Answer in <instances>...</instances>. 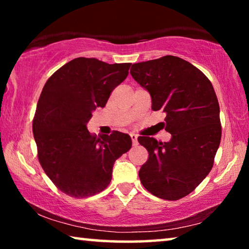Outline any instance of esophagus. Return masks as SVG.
Masks as SVG:
<instances>
[{"mask_svg":"<svg viewBox=\"0 0 249 249\" xmlns=\"http://www.w3.org/2000/svg\"><path fill=\"white\" fill-rule=\"evenodd\" d=\"M130 138H132L133 146H137V145H138V142H137V135H136V134H130Z\"/></svg>","mask_w":249,"mask_h":249,"instance_id":"esophagus-1","label":"esophagus"}]
</instances>
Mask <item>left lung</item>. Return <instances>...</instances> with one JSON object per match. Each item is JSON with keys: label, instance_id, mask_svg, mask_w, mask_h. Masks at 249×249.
<instances>
[{"label": "left lung", "instance_id": "left-lung-1", "mask_svg": "<svg viewBox=\"0 0 249 249\" xmlns=\"http://www.w3.org/2000/svg\"><path fill=\"white\" fill-rule=\"evenodd\" d=\"M130 74L149 92L151 108L166 113L169 142L140 136L148 150L140 179L147 191L179 200L199 185L213 167L222 136L220 105L212 83L190 62L165 56L134 64Z\"/></svg>", "mask_w": 249, "mask_h": 249}]
</instances>
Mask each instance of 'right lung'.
<instances>
[{
	"instance_id": "right-lung-1",
	"label": "right lung",
	"mask_w": 249,
	"mask_h": 249,
	"mask_svg": "<svg viewBox=\"0 0 249 249\" xmlns=\"http://www.w3.org/2000/svg\"><path fill=\"white\" fill-rule=\"evenodd\" d=\"M132 64L75 58L46 82L37 103L33 133L38 160L53 184L72 197L100 193L112 180L115 160L132 147L129 135L90 134L87 123L104 107Z\"/></svg>"
}]
</instances>
